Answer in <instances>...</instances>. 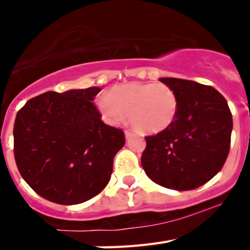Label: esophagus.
<instances>
[{
	"label": "esophagus",
	"mask_w": 250,
	"mask_h": 250,
	"mask_svg": "<svg viewBox=\"0 0 250 250\" xmlns=\"http://www.w3.org/2000/svg\"><path fill=\"white\" fill-rule=\"evenodd\" d=\"M131 136H132V132L129 131V130H126V131H125V138L129 139V138H131Z\"/></svg>",
	"instance_id": "esophagus-1"
}]
</instances>
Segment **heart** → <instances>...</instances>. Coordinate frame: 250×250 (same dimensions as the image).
<instances>
[{
  "label": "heart",
  "instance_id": "b5f03b06",
  "mask_svg": "<svg viewBox=\"0 0 250 250\" xmlns=\"http://www.w3.org/2000/svg\"><path fill=\"white\" fill-rule=\"evenodd\" d=\"M104 120L118 124L126 118L143 134H159L169 129L178 116V98L167 85L130 83L114 86L98 100Z\"/></svg>",
  "mask_w": 250,
  "mask_h": 250
}]
</instances>
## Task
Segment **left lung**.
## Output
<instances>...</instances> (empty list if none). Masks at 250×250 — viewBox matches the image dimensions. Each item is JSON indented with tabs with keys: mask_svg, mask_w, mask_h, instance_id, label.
I'll use <instances>...</instances> for the list:
<instances>
[{
	"mask_svg": "<svg viewBox=\"0 0 250 250\" xmlns=\"http://www.w3.org/2000/svg\"><path fill=\"white\" fill-rule=\"evenodd\" d=\"M178 98V116L169 129L146 136L141 165L152 182L174 190L202 187L219 173L228 158L233 118L214 87L163 77Z\"/></svg>",
	"mask_w": 250,
	"mask_h": 250,
	"instance_id": "obj_1",
	"label": "left lung"
}]
</instances>
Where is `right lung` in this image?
Instances as JSON below:
<instances>
[{"mask_svg":"<svg viewBox=\"0 0 250 250\" xmlns=\"http://www.w3.org/2000/svg\"><path fill=\"white\" fill-rule=\"evenodd\" d=\"M100 87L47 91L17 112L13 152L21 176L40 196L56 204H80L103 191L123 130L101 121L92 100Z\"/></svg>","mask_w":250,"mask_h":250,"instance_id":"1","label":"right lung"}]
</instances>
